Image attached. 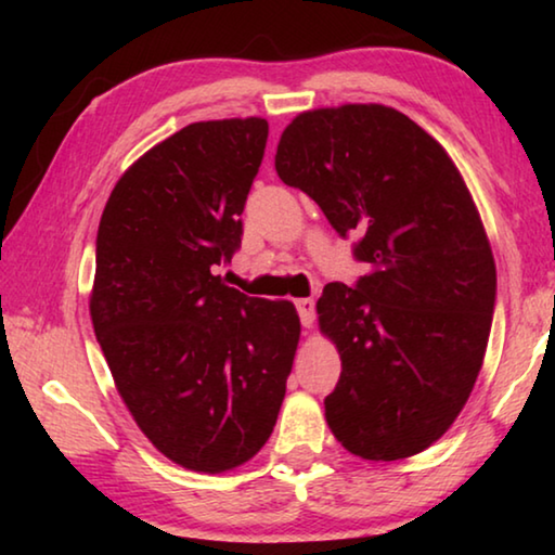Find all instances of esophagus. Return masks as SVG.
I'll return each instance as SVG.
<instances>
[{"mask_svg":"<svg viewBox=\"0 0 555 555\" xmlns=\"http://www.w3.org/2000/svg\"><path fill=\"white\" fill-rule=\"evenodd\" d=\"M296 311L300 318V325L311 327L315 321V300L313 298H298L296 300Z\"/></svg>","mask_w":555,"mask_h":555,"instance_id":"esophagus-1","label":"esophagus"}]
</instances>
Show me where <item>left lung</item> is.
Returning <instances> with one entry per match:
<instances>
[{
	"label": "left lung",
	"mask_w": 555,
	"mask_h": 555,
	"mask_svg": "<svg viewBox=\"0 0 555 555\" xmlns=\"http://www.w3.org/2000/svg\"><path fill=\"white\" fill-rule=\"evenodd\" d=\"M276 173L318 203L367 271L327 284L321 327L343 357L325 397L364 460L416 455L446 434L482 367L496 300L490 242L463 176L416 121L384 105L298 115Z\"/></svg>",
	"instance_id": "8db88e82"
}]
</instances>
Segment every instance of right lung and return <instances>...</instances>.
I'll return each instance as SVG.
<instances>
[{"instance_id":"1","label":"right lung","mask_w":555,"mask_h":555,"mask_svg":"<svg viewBox=\"0 0 555 555\" xmlns=\"http://www.w3.org/2000/svg\"><path fill=\"white\" fill-rule=\"evenodd\" d=\"M267 119L195 121L119 178L95 242L90 315L119 397L166 457L224 473L267 443L300 335L288 300L215 274L242 244Z\"/></svg>"}]
</instances>
